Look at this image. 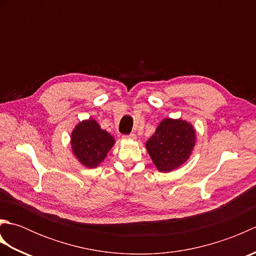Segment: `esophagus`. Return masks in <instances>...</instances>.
I'll return each instance as SVG.
<instances>
[{
  "instance_id": "34e87169",
  "label": "esophagus",
  "mask_w": 256,
  "mask_h": 256,
  "mask_svg": "<svg viewBox=\"0 0 256 256\" xmlns=\"http://www.w3.org/2000/svg\"><path fill=\"white\" fill-rule=\"evenodd\" d=\"M123 138L124 140H135V138H136V135H135L134 133H131V134H128V135H124Z\"/></svg>"
}]
</instances>
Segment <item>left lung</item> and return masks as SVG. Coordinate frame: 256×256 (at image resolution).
<instances>
[{"label": "left lung", "mask_w": 256, "mask_h": 256, "mask_svg": "<svg viewBox=\"0 0 256 256\" xmlns=\"http://www.w3.org/2000/svg\"><path fill=\"white\" fill-rule=\"evenodd\" d=\"M196 144L194 126L182 118H164L146 142V150L157 170L170 172L192 155Z\"/></svg>", "instance_id": "left-lung-1"}]
</instances>
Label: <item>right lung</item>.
Masks as SVG:
<instances>
[{
    "label": "right lung",
    "mask_w": 256,
    "mask_h": 256,
    "mask_svg": "<svg viewBox=\"0 0 256 256\" xmlns=\"http://www.w3.org/2000/svg\"><path fill=\"white\" fill-rule=\"evenodd\" d=\"M70 138L76 158L88 168L99 166L116 142L112 135L102 130L94 118L76 125Z\"/></svg>",
    "instance_id": "obj_1"
}]
</instances>
